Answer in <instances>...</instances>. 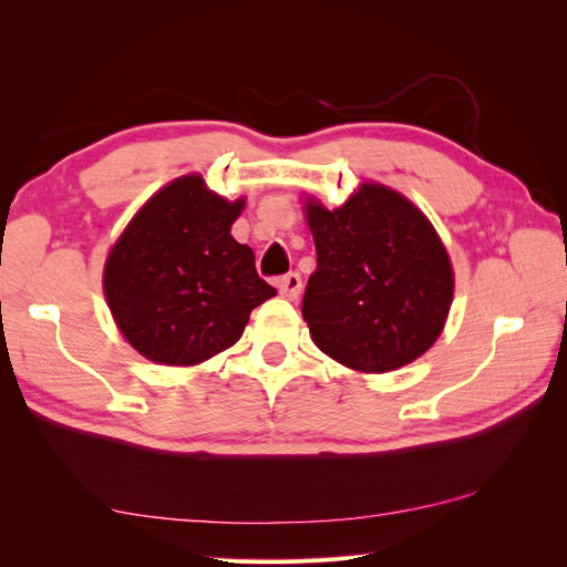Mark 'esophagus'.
Returning a JSON list of instances; mask_svg holds the SVG:
<instances>
[{
	"label": "esophagus",
	"instance_id": "obj_1",
	"mask_svg": "<svg viewBox=\"0 0 567 567\" xmlns=\"http://www.w3.org/2000/svg\"><path fill=\"white\" fill-rule=\"evenodd\" d=\"M277 290H280V295L287 299H297L299 292H302V277H299L297 272L282 275L280 280H277Z\"/></svg>",
	"mask_w": 567,
	"mask_h": 567
}]
</instances>
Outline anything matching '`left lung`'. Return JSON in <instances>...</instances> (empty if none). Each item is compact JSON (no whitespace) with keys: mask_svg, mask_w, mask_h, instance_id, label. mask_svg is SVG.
I'll return each mask as SVG.
<instances>
[{"mask_svg":"<svg viewBox=\"0 0 567 567\" xmlns=\"http://www.w3.org/2000/svg\"><path fill=\"white\" fill-rule=\"evenodd\" d=\"M317 270L302 299L311 339L360 372L426 353L449 317L453 270L429 219L400 192L363 185L339 209L307 204Z\"/></svg>","mask_w":567,"mask_h":567,"instance_id":"8db88e82","label":"left lung"}]
</instances>
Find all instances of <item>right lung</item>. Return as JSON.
<instances>
[{
  "label": "right lung",
  "instance_id": "1",
  "mask_svg": "<svg viewBox=\"0 0 567 567\" xmlns=\"http://www.w3.org/2000/svg\"><path fill=\"white\" fill-rule=\"evenodd\" d=\"M244 199L226 202L199 175L153 195L116 240L104 295L126 341L163 365H195L244 333L250 311L277 295L252 250L231 236Z\"/></svg>",
  "mask_w": 567,
  "mask_h": 567
}]
</instances>
